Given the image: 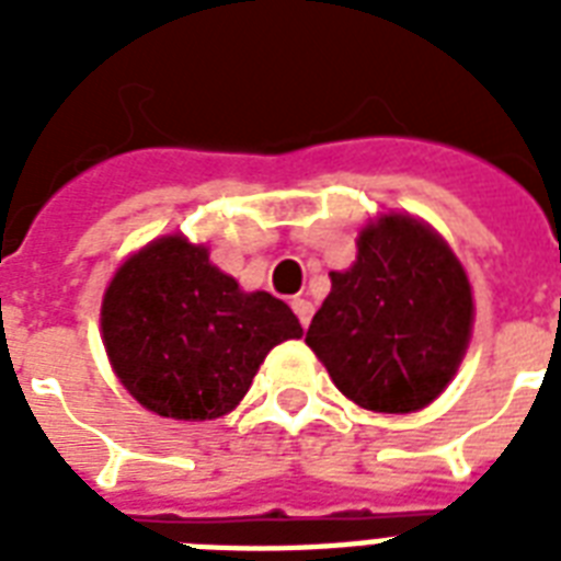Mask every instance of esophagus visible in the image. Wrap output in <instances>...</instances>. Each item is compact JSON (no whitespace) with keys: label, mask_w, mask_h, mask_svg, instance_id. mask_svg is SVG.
<instances>
[{"label":"esophagus","mask_w":561,"mask_h":561,"mask_svg":"<svg viewBox=\"0 0 561 561\" xmlns=\"http://www.w3.org/2000/svg\"><path fill=\"white\" fill-rule=\"evenodd\" d=\"M290 308H294V314L299 317V323H302V329H308V323H311V314H314V306H311L308 299L294 297V299H290Z\"/></svg>","instance_id":"1"}]
</instances>
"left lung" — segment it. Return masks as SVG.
<instances>
[{
	"mask_svg": "<svg viewBox=\"0 0 561 561\" xmlns=\"http://www.w3.org/2000/svg\"><path fill=\"white\" fill-rule=\"evenodd\" d=\"M306 332L334 387L375 413H413L439 396L469 350L474 302L451 247L413 215L358 232V259L332 271Z\"/></svg>",
	"mask_w": 561,
	"mask_h": 561,
	"instance_id": "1",
	"label": "left lung"
}]
</instances>
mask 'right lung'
I'll return each instance as SVG.
<instances>
[{"label": "right lung", "mask_w": 561, "mask_h": 561, "mask_svg": "<svg viewBox=\"0 0 561 561\" xmlns=\"http://www.w3.org/2000/svg\"><path fill=\"white\" fill-rule=\"evenodd\" d=\"M101 334L118 381L142 408L203 422L236 408L267 352L302 337V325L267 290L238 288L203 244L162 236L110 279Z\"/></svg>", "instance_id": "add662e5"}]
</instances>
